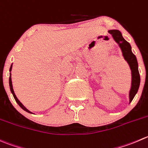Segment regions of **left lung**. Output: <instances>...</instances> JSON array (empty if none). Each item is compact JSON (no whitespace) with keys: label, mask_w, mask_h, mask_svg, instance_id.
<instances>
[{"label":"left lung","mask_w":148,"mask_h":148,"mask_svg":"<svg viewBox=\"0 0 148 148\" xmlns=\"http://www.w3.org/2000/svg\"><path fill=\"white\" fill-rule=\"evenodd\" d=\"M108 32L109 34H111L114 40L118 44L119 47L122 53L123 57L127 62V64H129L130 70H131V87H130V92H129V98H130V103L137 93L140 84V77L138 70V63H137V58L132 51V47L130 44L124 40L119 30L110 29Z\"/></svg>","instance_id":"1"}]
</instances>
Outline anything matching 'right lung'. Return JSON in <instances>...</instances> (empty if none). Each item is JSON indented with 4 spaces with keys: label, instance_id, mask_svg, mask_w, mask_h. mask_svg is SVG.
<instances>
[{
    "label": "right lung",
    "instance_id": "1",
    "mask_svg": "<svg viewBox=\"0 0 148 148\" xmlns=\"http://www.w3.org/2000/svg\"><path fill=\"white\" fill-rule=\"evenodd\" d=\"M11 69H12V64H11V67H10V69H9V71H10V77H9V87H10V90H11V93H12V94H13V96H14V99H15L16 102V103H18V106H19L20 107H21V108L23 109V110H25V111H27V113H29V114H32V113L31 111H29V110L27 108H26V107H24V105H23L22 103H21V102H20L19 100H18V99L17 98V97H16V96L15 93H14V89H13L12 81H11Z\"/></svg>",
    "mask_w": 148,
    "mask_h": 148
}]
</instances>
